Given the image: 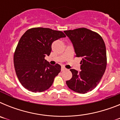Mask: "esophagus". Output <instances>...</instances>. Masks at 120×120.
Instances as JSON below:
<instances>
[{
	"instance_id": "34e87169",
	"label": "esophagus",
	"mask_w": 120,
	"mask_h": 120,
	"mask_svg": "<svg viewBox=\"0 0 120 120\" xmlns=\"http://www.w3.org/2000/svg\"><path fill=\"white\" fill-rule=\"evenodd\" d=\"M61 70V71H63L64 70H66V68H65V67H62Z\"/></svg>"
}]
</instances>
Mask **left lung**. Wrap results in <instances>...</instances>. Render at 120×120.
Instances as JSON below:
<instances>
[{
  "instance_id": "1",
  "label": "left lung",
  "mask_w": 120,
  "mask_h": 120,
  "mask_svg": "<svg viewBox=\"0 0 120 120\" xmlns=\"http://www.w3.org/2000/svg\"><path fill=\"white\" fill-rule=\"evenodd\" d=\"M71 41L76 57L82 58L80 70L71 69V79L67 80L68 87L76 93L85 94L97 86L107 65L106 46L97 32L82 27L64 31Z\"/></svg>"
}]
</instances>
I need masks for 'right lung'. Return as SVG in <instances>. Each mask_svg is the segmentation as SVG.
<instances>
[{"instance_id": "right-lung-1", "label": "right lung", "mask_w": 120, "mask_h": 120, "mask_svg": "<svg viewBox=\"0 0 120 120\" xmlns=\"http://www.w3.org/2000/svg\"><path fill=\"white\" fill-rule=\"evenodd\" d=\"M65 37L62 32L44 27L29 29L22 35L15 50L14 64L23 87L34 93L50 87L61 67L50 65L44 58L50 54L53 42Z\"/></svg>"}]
</instances>
